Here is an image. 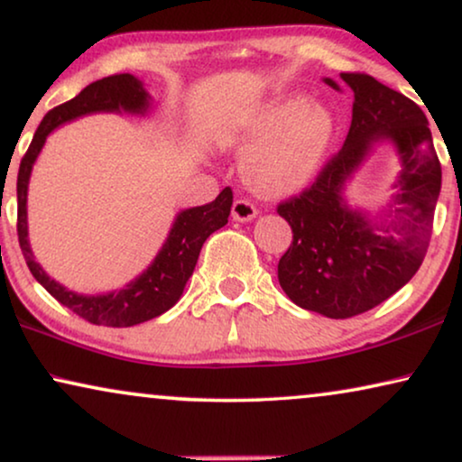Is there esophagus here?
Masks as SVG:
<instances>
[{
	"label": "esophagus",
	"mask_w": 462,
	"mask_h": 462,
	"mask_svg": "<svg viewBox=\"0 0 462 462\" xmlns=\"http://www.w3.org/2000/svg\"><path fill=\"white\" fill-rule=\"evenodd\" d=\"M231 217L233 220H237V223H250V220H254L258 217V210L248 199H236L231 208Z\"/></svg>",
	"instance_id": "1"
}]
</instances>
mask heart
Wrapping results in <instances>:
<instances>
[{"label": "heart", "mask_w": 462, "mask_h": 462, "mask_svg": "<svg viewBox=\"0 0 462 462\" xmlns=\"http://www.w3.org/2000/svg\"><path fill=\"white\" fill-rule=\"evenodd\" d=\"M334 136V116L319 100L286 97L252 113L236 143L252 149L244 160V176L256 191L294 193L313 180Z\"/></svg>", "instance_id": "b5f03b06"}]
</instances>
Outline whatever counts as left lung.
Segmentation results:
<instances>
[{
    "label": "left lung",
    "mask_w": 462,
    "mask_h": 462,
    "mask_svg": "<svg viewBox=\"0 0 462 462\" xmlns=\"http://www.w3.org/2000/svg\"><path fill=\"white\" fill-rule=\"evenodd\" d=\"M353 90L343 149L296 198L277 206L292 244L277 264L288 299L307 311L346 319L406 286L422 264L441 189V166L425 113L414 100L365 73H340ZM334 90L338 84L324 79ZM378 142L401 160L396 193L378 217L351 208L344 185Z\"/></svg>",
    "instance_id": "obj_1"
}]
</instances>
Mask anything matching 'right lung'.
<instances>
[{"mask_svg":"<svg viewBox=\"0 0 462 462\" xmlns=\"http://www.w3.org/2000/svg\"><path fill=\"white\" fill-rule=\"evenodd\" d=\"M151 109V97L144 90L143 81L130 73L109 75L86 86L78 97L67 100L65 105L54 106L46 113L24 153L18 168L16 198H18V244L27 267L37 282L54 296L60 305L71 309L79 318L97 326L128 328L143 324L166 313L182 296L189 277L193 275L198 264L201 245L214 231L226 225L229 218L233 193L225 187L218 198L206 206L187 208L176 214L172 229H170L162 250L157 252L153 263L143 271L136 280L125 283L124 288L111 290L103 294H78L67 290L62 283L52 280L42 264L35 261L29 244L27 226V191L33 163L40 151L46 144V138L59 125L73 119L90 116V113H132V116H147Z\"/></svg>","mask_w":462,"mask_h":462,"instance_id":"add662e5","label":"right lung"}]
</instances>
